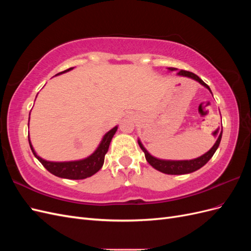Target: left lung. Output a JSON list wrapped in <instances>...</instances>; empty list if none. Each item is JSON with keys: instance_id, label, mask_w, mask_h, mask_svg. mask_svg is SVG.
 <instances>
[{"instance_id": "obj_1", "label": "left lung", "mask_w": 251, "mask_h": 251, "mask_svg": "<svg viewBox=\"0 0 251 251\" xmlns=\"http://www.w3.org/2000/svg\"><path fill=\"white\" fill-rule=\"evenodd\" d=\"M168 69H169L170 72H172V71H178L177 68L170 67V68H168ZM177 75H179V76H184V77L192 78V79H194L196 81H198L200 85H202L203 87L206 88L209 91V92L211 93L210 88L198 76V75L194 74L193 72L181 70V71H179L177 73ZM222 133H223V128H221V131H220V134H219V137H218L217 141L215 142L214 146H212V148L208 151H206V153L203 154L202 156H200L198 158L191 159V160H165V159L157 158V157L151 155L149 153V151L146 148H144V146H143L141 140L139 138H138V144H139L140 149L143 151V153H144V156H146L147 161L151 166H153L155 170L161 172L163 174H168V175H184V174H191L193 172L198 171L199 169L202 168V166H204L205 164H206L209 161V159L212 156H214L217 149L219 148L220 142H221Z\"/></svg>"}]
</instances>
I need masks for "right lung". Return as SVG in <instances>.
<instances>
[{
  "mask_svg": "<svg viewBox=\"0 0 251 251\" xmlns=\"http://www.w3.org/2000/svg\"><path fill=\"white\" fill-rule=\"evenodd\" d=\"M73 69L74 67L69 68V69L56 74L55 76L66 72H69ZM29 119H30V114H29ZM117 128H118V126H115L113 128H111L109 132L105 133L103 135V137L101 138L100 144H98V147L96 148V150L90 156L83 159H79V160H72V161L58 162V161L45 160V159H43L42 157H40L36 154L32 143L30 141V137H28V139H29L30 149H31L33 155L48 172H50L52 175H54V176L59 178L80 180V179H86L93 176L94 174H96L102 168L103 162H104V156L107 154L112 138L114 137V135H115Z\"/></svg>",
  "mask_w": 251,
  "mask_h": 251,
  "instance_id": "1",
  "label": "right lung"
}]
</instances>
